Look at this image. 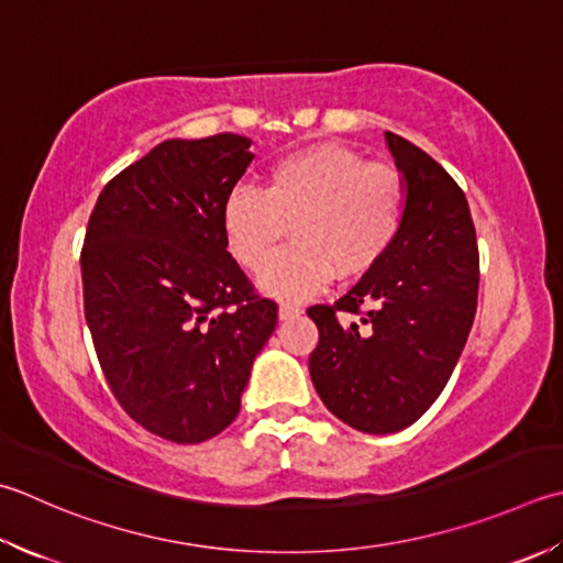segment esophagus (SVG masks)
<instances>
[{"instance_id": "obj_1", "label": "esophagus", "mask_w": 563, "mask_h": 563, "mask_svg": "<svg viewBox=\"0 0 563 563\" xmlns=\"http://www.w3.org/2000/svg\"><path fill=\"white\" fill-rule=\"evenodd\" d=\"M302 314V310L297 305H292V302H283L280 307H278V317H280V322H288V319H295V317H300Z\"/></svg>"}]
</instances>
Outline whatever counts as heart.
I'll list each match as a JSON object with an SVG mask.
<instances>
[{"instance_id": "obj_1", "label": "heart", "mask_w": 563, "mask_h": 563, "mask_svg": "<svg viewBox=\"0 0 563 563\" xmlns=\"http://www.w3.org/2000/svg\"><path fill=\"white\" fill-rule=\"evenodd\" d=\"M405 200L398 168L368 163L341 143H312L275 161L263 190H231L222 229L239 266L261 271L292 223L296 244L267 262L258 288L275 300H307L334 273L354 280L388 256L402 231Z\"/></svg>"}]
</instances>
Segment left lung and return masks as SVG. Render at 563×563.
<instances>
[{
    "instance_id": "obj_1",
    "label": "left lung",
    "mask_w": 563,
    "mask_h": 563,
    "mask_svg": "<svg viewBox=\"0 0 563 563\" xmlns=\"http://www.w3.org/2000/svg\"><path fill=\"white\" fill-rule=\"evenodd\" d=\"M385 143L407 190L400 236L339 302L307 310L319 329L314 390L366 434L400 432L429 410L478 305V241L464 190L415 143L390 131ZM336 311L361 313L362 322L341 325Z\"/></svg>"
}]
</instances>
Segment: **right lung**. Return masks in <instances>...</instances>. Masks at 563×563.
Wrapping results in <instances>:
<instances>
[{
	"mask_svg": "<svg viewBox=\"0 0 563 563\" xmlns=\"http://www.w3.org/2000/svg\"><path fill=\"white\" fill-rule=\"evenodd\" d=\"M251 139H168L97 197L80 253L99 366L131 420L200 444L236 420L253 358L278 324L227 251L222 209Z\"/></svg>",
	"mask_w": 563,
	"mask_h": 563,
	"instance_id": "obj_1",
	"label": "right lung"
}]
</instances>
